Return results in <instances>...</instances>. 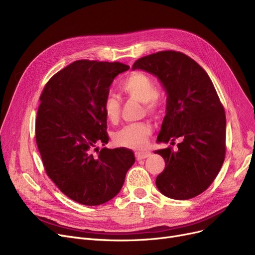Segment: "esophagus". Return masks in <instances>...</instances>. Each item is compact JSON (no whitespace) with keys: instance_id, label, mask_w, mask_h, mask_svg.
<instances>
[{"instance_id":"34e87169","label":"esophagus","mask_w":255,"mask_h":255,"mask_svg":"<svg viewBox=\"0 0 255 255\" xmlns=\"http://www.w3.org/2000/svg\"><path fill=\"white\" fill-rule=\"evenodd\" d=\"M151 154L149 152H136L135 153V157L137 160H142L145 159L146 157H149Z\"/></svg>"}]
</instances>
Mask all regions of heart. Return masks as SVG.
Wrapping results in <instances>:
<instances>
[{
    "instance_id": "heart-1",
    "label": "heart",
    "mask_w": 255,
    "mask_h": 255,
    "mask_svg": "<svg viewBox=\"0 0 255 255\" xmlns=\"http://www.w3.org/2000/svg\"><path fill=\"white\" fill-rule=\"evenodd\" d=\"M121 91L126 96L143 103L145 112L155 114L159 110L160 99L156 94L154 80L143 72L135 71L127 76L121 84ZM102 111L105 119L112 124H117L120 120L121 105L117 97L107 96L102 104ZM152 125L149 122L131 124L118 130L114 134V141L117 145L127 149H144L150 135Z\"/></svg>"
}]
</instances>
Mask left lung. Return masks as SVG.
I'll return each instance as SVG.
<instances>
[{"label":"left lung","mask_w":255,"mask_h":255,"mask_svg":"<svg viewBox=\"0 0 255 255\" xmlns=\"http://www.w3.org/2000/svg\"><path fill=\"white\" fill-rule=\"evenodd\" d=\"M132 69L156 75L167 93L166 116L157 140H181L177 152L171 146L155 152L165 161L157 188L173 199L197 196L215 180L225 158L226 120L215 87L202 67L180 51L142 57Z\"/></svg>","instance_id":"obj_1"}]
</instances>
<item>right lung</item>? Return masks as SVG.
<instances>
[{"mask_svg":"<svg viewBox=\"0 0 255 255\" xmlns=\"http://www.w3.org/2000/svg\"><path fill=\"white\" fill-rule=\"evenodd\" d=\"M129 66L78 60L46 83L36 118V142L46 175L74 202L98 206L122 188L135 162L125 148L100 151L109 142L102 111L115 77Z\"/></svg>","mask_w":255,"mask_h":255,"instance_id":"obj_1","label":"right lung"}]
</instances>
